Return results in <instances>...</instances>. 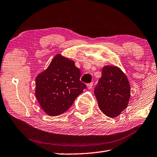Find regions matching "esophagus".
<instances>
[{"label":"esophagus","mask_w":157,"mask_h":157,"mask_svg":"<svg viewBox=\"0 0 157 157\" xmlns=\"http://www.w3.org/2000/svg\"><path fill=\"white\" fill-rule=\"evenodd\" d=\"M92 86H93V82H90V83L87 84V89H89V90H90V89L92 88Z\"/></svg>","instance_id":"1"}]
</instances>
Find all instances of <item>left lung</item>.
Returning <instances> with one entry per match:
<instances>
[{
    "mask_svg": "<svg viewBox=\"0 0 157 157\" xmlns=\"http://www.w3.org/2000/svg\"><path fill=\"white\" fill-rule=\"evenodd\" d=\"M94 94L102 113L110 117H117L128 104L131 97L129 81L119 67L105 66Z\"/></svg>",
    "mask_w": 157,
    "mask_h": 157,
    "instance_id": "obj_1",
    "label": "left lung"
}]
</instances>
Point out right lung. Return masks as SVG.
<instances>
[{"mask_svg": "<svg viewBox=\"0 0 157 157\" xmlns=\"http://www.w3.org/2000/svg\"><path fill=\"white\" fill-rule=\"evenodd\" d=\"M81 71L75 62L57 54L46 70L35 79V96L48 115L66 112L86 85L80 81Z\"/></svg>", "mask_w": 157, "mask_h": 157, "instance_id": "obj_1", "label": "right lung"}]
</instances>
